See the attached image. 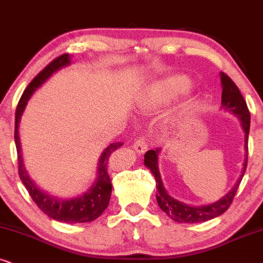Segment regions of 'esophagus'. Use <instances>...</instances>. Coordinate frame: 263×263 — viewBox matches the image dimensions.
I'll use <instances>...</instances> for the list:
<instances>
[{
  "instance_id": "34e87169",
  "label": "esophagus",
  "mask_w": 263,
  "mask_h": 263,
  "mask_svg": "<svg viewBox=\"0 0 263 263\" xmlns=\"http://www.w3.org/2000/svg\"><path fill=\"white\" fill-rule=\"evenodd\" d=\"M134 149L138 154H143L146 152V149H148V144H146L144 136H141V137H138L137 139H136V142L134 143Z\"/></svg>"
}]
</instances>
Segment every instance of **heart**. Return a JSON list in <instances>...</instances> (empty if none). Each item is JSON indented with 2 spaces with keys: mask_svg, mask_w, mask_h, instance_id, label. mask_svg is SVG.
<instances>
[{
  "mask_svg": "<svg viewBox=\"0 0 263 263\" xmlns=\"http://www.w3.org/2000/svg\"><path fill=\"white\" fill-rule=\"evenodd\" d=\"M191 80L185 76H172L157 82L145 97L143 108H155L186 95L191 89Z\"/></svg>",
  "mask_w": 263,
  "mask_h": 263,
  "instance_id": "obj_1",
  "label": "heart"
}]
</instances>
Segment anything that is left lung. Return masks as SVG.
Returning a JSON list of instances; mask_svg holds the SVG:
<instances>
[{
    "label": "left lung",
    "instance_id": "8db88e82",
    "mask_svg": "<svg viewBox=\"0 0 263 263\" xmlns=\"http://www.w3.org/2000/svg\"><path fill=\"white\" fill-rule=\"evenodd\" d=\"M221 84H222V95H221V103L222 108L226 110H230L231 113L237 115L240 119L241 126H243L244 132H246V162H244L243 172L239 180L234 185V187L231 190L226 196H223L221 199L216 201L215 203L207 205H199V207H192L185 203H181L173 197H171L164 190L162 180H161L159 167H157V150H149L144 155V164L152 171L156 180V199L159 207L170 216L171 219L177 222H204L207 220L214 219L216 216L221 215L230 208L232 203L236 192L239 187V184L246 173L247 164H248V135L250 129V111L248 109L246 100L241 96L239 89L229 76L225 73H221Z\"/></svg>",
    "mask_w": 263,
    "mask_h": 263
}]
</instances>
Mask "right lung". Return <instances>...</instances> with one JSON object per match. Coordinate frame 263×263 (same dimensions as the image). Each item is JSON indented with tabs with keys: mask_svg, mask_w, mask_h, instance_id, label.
I'll list each match as a JSON object with an SVG mask.
<instances>
[{
	"mask_svg": "<svg viewBox=\"0 0 263 263\" xmlns=\"http://www.w3.org/2000/svg\"><path fill=\"white\" fill-rule=\"evenodd\" d=\"M69 64V55L62 54L52 60L50 64L45 66L38 74L34 77L32 82L29 84L24 93L20 97L19 103L16 106L15 110V129H14V139H15L16 152H17V168H19V177L22 179L23 184L25 185L26 190L29 191V195L33 202L36 203L37 207L48 215L49 218L58 220L60 222L77 223V222H89L96 220L104 212V209L108 207L111 194V183L108 172V163H109V157L111 156L115 150L120 148L122 145L120 142L111 143L109 146L104 149V152L101 156L99 162V172H97V179L93 186L90 189L86 194H84L79 197L72 199H58L51 197L45 192L41 191L33 181L27 176V172L24 168L23 159H22V148H20V139H19V122L22 118L23 111L25 109L26 103L33 91L41 86L49 77L55 71L64 66Z\"/></svg>",
	"mask_w": 263,
	"mask_h": 263,
	"instance_id": "add662e5",
	"label": "right lung"
}]
</instances>
